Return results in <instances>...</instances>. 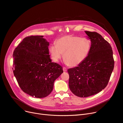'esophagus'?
Masks as SVG:
<instances>
[{
  "label": "esophagus",
  "instance_id": "1",
  "mask_svg": "<svg viewBox=\"0 0 123 123\" xmlns=\"http://www.w3.org/2000/svg\"><path fill=\"white\" fill-rule=\"evenodd\" d=\"M63 72H67V68L66 67H63Z\"/></svg>",
  "mask_w": 123,
  "mask_h": 123
}]
</instances>
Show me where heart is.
<instances>
[{
    "mask_svg": "<svg viewBox=\"0 0 123 123\" xmlns=\"http://www.w3.org/2000/svg\"><path fill=\"white\" fill-rule=\"evenodd\" d=\"M55 45L49 49L52 59L57 62L63 54V59L67 65L75 67L82 62L88 55L91 42L86 37L68 35L58 38Z\"/></svg>",
    "mask_w": 123,
    "mask_h": 123,
    "instance_id": "b5f03b06",
    "label": "heart"
}]
</instances>
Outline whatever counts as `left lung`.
<instances>
[{"label": "left lung", "instance_id": "left-lung-1", "mask_svg": "<svg viewBox=\"0 0 123 123\" xmlns=\"http://www.w3.org/2000/svg\"><path fill=\"white\" fill-rule=\"evenodd\" d=\"M85 32L91 42L89 55L78 67L68 70L69 89L81 98L94 95L104 89L114 67L110 44L96 32Z\"/></svg>", "mask_w": 123, "mask_h": 123}]
</instances>
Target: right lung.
<instances>
[{
	"instance_id": "add662e5",
	"label": "right lung",
	"mask_w": 123,
	"mask_h": 123,
	"mask_svg": "<svg viewBox=\"0 0 123 123\" xmlns=\"http://www.w3.org/2000/svg\"><path fill=\"white\" fill-rule=\"evenodd\" d=\"M43 36L25 37L13 51V74L20 89L37 98L49 95L62 67L51 62L49 43Z\"/></svg>"
}]
</instances>
